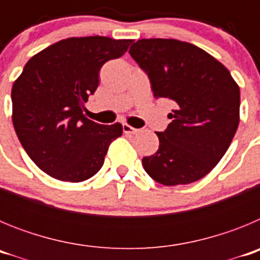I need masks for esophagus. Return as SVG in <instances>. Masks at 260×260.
<instances>
[{
    "instance_id": "esophagus-1",
    "label": "esophagus",
    "mask_w": 260,
    "mask_h": 260,
    "mask_svg": "<svg viewBox=\"0 0 260 260\" xmlns=\"http://www.w3.org/2000/svg\"><path fill=\"white\" fill-rule=\"evenodd\" d=\"M122 130H123V133H125V134H137V133L139 132L138 128L133 127V126L127 125V123H123Z\"/></svg>"
}]
</instances>
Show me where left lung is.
<instances>
[{
	"mask_svg": "<svg viewBox=\"0 0 260 260\" xmlns=\"http://www.w3.org/2000/svg\"><path fill=\"white\" fill-rule=\"evenodd\" d=\"M130 56L146 71L155 98L176 103L158 150L142 158L144 171L165 186L187 185L210 173L240 123V87L206 50L174 39H142Z\"/></svg>",
	"mask_w": 260,
	"mask_h": 260,
	"instance_id": "left-lung-1",
	"label": "left lung"
}]
</instances>
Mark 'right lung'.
<instances>
[{"instance_id": "1", "label": "right lung", "mask_w": 260, "mask_h": 260, "mask_svg": "<svg viewBox=\"0 0 260 260\" xmlns=\"http://www.w3.org/2000/svg\"><path fill=\"white\" fill-rule=\"evenodd\" d=\"M133 40L69 38L32 57L13 84V125L31 160L53 178L82 182L104 164L122 125L84 117L105 62L125 54Z\"/></svg>"}]
</instances>
